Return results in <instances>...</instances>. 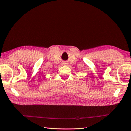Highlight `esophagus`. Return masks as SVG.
Segmentation results:
<instances>
[{"label":"esophagus","instance_id":"1","mask_svg":"<svg viewBox=\"0 0 131 131\" xmlns=\"http://www.w3.org/2000/svg\"><path fill=\"white\" fill-rule=\"evenodd\" d=\"M63 65H65V64H66V63L65 62H63Z\"/></svg>","mask_w":131,"mask_h":131}]
</instances>
